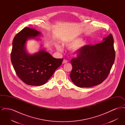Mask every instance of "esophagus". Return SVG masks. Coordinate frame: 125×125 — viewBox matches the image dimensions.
I'll return each instance as SVG.
<instances>
[{
    "instance_id": "34e87169",
    "label": "esophagus",
    "mask_w": 125,
    "mask_h": 125,
    "mask_svg": "<svg viewBox=\"0 0 125 125\" xmlns=\"http://www.w3.org/2000/svg\"><path fill=\"white\" fill-rule=\"evenodd\" d=\"M67 62H68V60H65V59H64V60H63V64H65V63H67Z\"/></svg>"
}]
</instances>
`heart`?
<instances>
[{"mask_svg": "<svg viewBox=\"0 0 125 125\" xmlns=\"http://www.w3.org/2000/svg\"><path fill=\"white\" fill-rule=\"evenodd\" d=\"M83 41V39L80 38L71 39L64 43V46L68 49L73 48V54L74 55H77L80 52L88 45V42L86 41ZM56 48L59 51H62V48L59 44H56Z\"/></svg>", "mask_w": 125, "mask_h": 125, "instance_id": "heart-1", "label": "heart"}]
</instances>
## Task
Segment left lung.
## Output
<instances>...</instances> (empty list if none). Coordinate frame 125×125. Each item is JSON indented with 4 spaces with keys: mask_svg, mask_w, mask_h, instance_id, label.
<instances>
[{
    "mask_svg": "<svg viewBox=\"0 0 125 125\" xmlns=\"http://www.w3.org/2000/svg\"><path fill=\"white\" fill-rule=\"evenodd\" d=\"M115 57L113 35L110 34L103 42L87 45L71 60L72 82L79 87L95 86L107 77Z\"/></svg>",
    "mask_w": 125,
    "mask_h": 125,
    "instance_id": "8db88e82",
    "label": "left lung"
}]
</instances>
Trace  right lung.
<instances>
[{
  "mask_svg": "<svg viewBox=\"0 0 125 125\" xmlns=\"http://www.w3.org/2000/svg\"><path fill=\"white\" fill-rule=\"evenodd\" d=\"M41 33L35 29L24 28L14 36L11 60L19 78L26 84L40 86L46 83L55 71L61 65L63 59H55L44 49L30 55L26 50L30 38H36Z\"/></svg>",
  "mask_w": 125,
  "mask_h": 125,
  "instance_id": "right-lung-1",
  "label": "right lung"
}]
</instances>
